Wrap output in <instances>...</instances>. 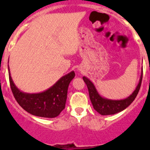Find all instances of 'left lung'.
Segmentation results:
<instances>
[{"mask_svg":"<svg viewBox=\"0 0 150 150\" xmlns=\"http://www.w3.org/2000/svg\"><path fill=\"white\" fill-rule=\"evenodd\" d=\"M142 72L143 71H142V75L140 76L139 82L136 89H135V91L126 99L120 100H108L107 98L102 97L98 93V92L96 91L93 83L89 79L83 76L82 79L87 86V88L89 90V98H90L94 109L101 115H110V114L119 113V112L122 111L123 110L127 108L134 101V100L137 96L138 93L139 91L141 83H142Z\"/></svg>","mask_w":150,"mask_h":150,"instance_id":"obj_1","label":"left lung"}]
</instances>
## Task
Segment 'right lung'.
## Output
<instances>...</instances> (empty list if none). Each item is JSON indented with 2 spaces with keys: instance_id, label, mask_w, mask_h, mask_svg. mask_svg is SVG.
Instances as JSON below:
<instances>
[{
  "instance_id": "right-lung-1",
  "label": "right lung",
  "mask_w": 150,
  "mask_h": 150,
  "mask_svg": "<svg viewBox=\"0 0 150 150\" xmlns=\"http://www.w3.org/2000/svg\"><path fill=\"white\" fill-rule=\"evenodd\" d=\"M9 71V82L15 100L28 113L37 117L53 118L58 116L65 107L68 88L75 77V72L71 71L61 77L47 90L40 93H25L15 86Z\"/></svg>"
}]
</instances>
